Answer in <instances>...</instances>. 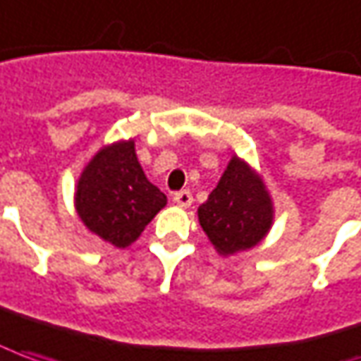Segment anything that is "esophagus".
Listing matches in <instances>:
<instances>
[{
    "instance_id": "1",
    "label": "esophagus",
    "mask_w": 361,
    "mask_h": 361,
    "mask_svg": "<svg viewBox=\"0 0 361 361\" xmlns=\"http://www.w3.org/2000/svg\"><path fill=\"white\" fill-rule=\"evenodd\" d=\"M191 201H193V197H191V191L181 190L178 191V193H173V203H176L178 207H190Z\"/></svg>"
}]
</instances>
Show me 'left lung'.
I'll list each match as a JSON object with an SVG mask.
<instances>
[{
  "instance_id": "left-lung-1",
  "label": "left lung",
  "mask_w": 361,
  "mask_h": 361,
  "mask_svg": "<svg viewBox=\"0 0 361 361\" xmlns=\"http://www.w3.org/2000/svg\"><path fill=\"white\" fill-rule=\"evenodd\" d=\"M197 217L215 251L229 257L263 241L273 227L274 207L263 178L233 156Z\"/></svg>"
}]
</instances>
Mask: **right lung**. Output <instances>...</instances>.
Instances as JSON below:
<instances>
[{"mask_svg":"<svg viewBox=\"0 0 361 361\" xmlns=\"http://www.w3.org/2000/svg\"><path fill=\"white\" fill-rule=\"evenodd\" d=\"M166 203V195L142 170L134 140H120L98 149L75 190L80 221L118 249L136 241Z\"/></svg>","mask_w":361,"mask_h":361,"instance_id":"obj_1","label":"right lung"}]
</instances>
